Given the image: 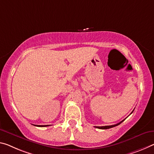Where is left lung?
<instances>
[{
  "label": "left lung",
  "instance_id": "left-lung-1",
  "mask_svg": "<svg viewBox=\"0 0 154 154\" xmlns=\"http://www.w3.org/2000/svg\"><path fill=\"white\" fill-rule=\"evenodd\" d=\"M132 112H131V113H132ZM125 121V119H124V120H123L122 121H121L120 123H117V124H116V125H107V126H101V127H98V126H96L95 127V128H99V129H102V130H106V129H109V128H114V127H115V126H117V125H119V124H121L122 122L123 121Z\"/></svg>",
  "mask_w": 154,
  "mask_h": 154
}]
</instances>
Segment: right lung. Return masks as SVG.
Segmentation results:
<instances>
[{
    "label": "right lung",
    "instance_id": "1",
    "mask_svg": "<svg viewBox=\"0 0 154 154\" xmlns=\"http://www.w3.org/2000/svg\"><path fill=\"white\" fill-rule=\"evenodd\" d=\"M35 126H38V127H46V126H48V125H34Z\"/></svg>",
    "mask_w": 154,
    "mask_h": 154
}]
</instances>
